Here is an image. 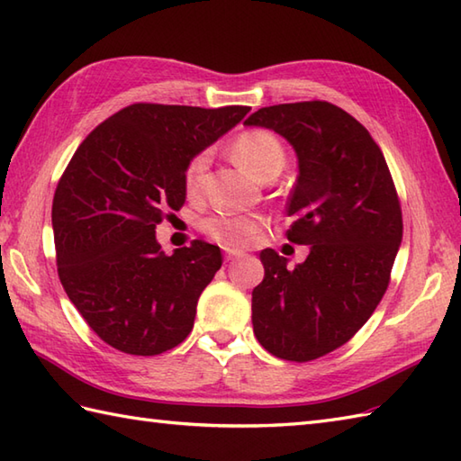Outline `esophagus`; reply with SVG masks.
Listing matches in <instances>:
<instances>
[{"label":"esophagus","mask_w":461,"mask_h":461,"mask_svg":"<svg viewBox=\"0 0 461 461\" xmlns=\"http://www.w3.org/2000/svg\"><path fill=\"white\" fill-rule=\"evenodd\" d=\"M241 253L238 251V249H225V259L228 261H231V259H236V258H240Z\"/></svg>","instance_id":"obj_1"}]
</instances>
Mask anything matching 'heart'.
Returning a JSON list of instances; mask_svg holds the SVG:
<instances>
[{"label":"heart","instance_id":"b5f03b06","mask_svg":"<svg viewBox=\"0 0 461 461\" xmlns=\"http://www.w3.org/2000/svg\"><path fill=\"white\" fill-rule=\"evenodd\" d=\"M233 154H236V158L243 168L249 170L261 180L279 174L283 170V166H285V150H283V144L279 142L276 134L263 129L241 132L236 144H233ZM208 162L210 154L205 150L192 156V160L184 170V184L188 192L200 190L203 174L208 170ZM259 221L256 218H251V215L220 212L202 220L200 228L208 233L212 240L225 243V246H233V243H240L249 238L251 233H256Z\"/></svg>","mask_w":461,"mask_h":461}]
</instances>
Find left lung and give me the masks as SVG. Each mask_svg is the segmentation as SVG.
<instances>
[{"instance_id":"1","label":"left lung","mask_w":461,"mask_h":461,"mask_svg":"<svg viewBox=\"0 0 461 461\" xmlns=\"http://www.w3.org/2000/svg\"><path fill=\"white\" fill-rule=\"evenodd\" d=\"M243 124L295 150L287 240L311 249L295 269L277 251L259 253L266 277L251 293L253 332L271 355L315 360L355 337L386 293L402 241L393 176L365 126L327 101L266 106Z\"/></svg>"}]
</instances>
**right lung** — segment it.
Instances as JSON below:
<instances>
[{"instance_id":"1","label":"right lung","mask_w":461,"mask_h":461,"mask_svg":"<svg viewBox=\"0 0 461 461\" xmlns=\"http://www.w3.org/2000/svg\"><path fill=\"white\" fill-rule=\"evenodd\" d=\"M249 111L136 103L96 126L73 154L53 198L57 271L106 345L152 357L190 335L221 253L194 240L166 256L156 225L184 205L192 156Z\"/></svg>"}]
</instances>
